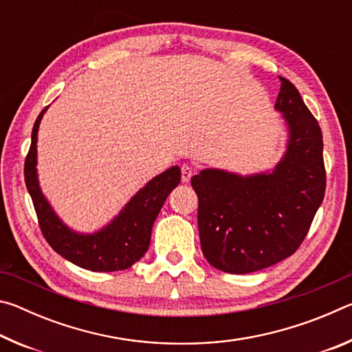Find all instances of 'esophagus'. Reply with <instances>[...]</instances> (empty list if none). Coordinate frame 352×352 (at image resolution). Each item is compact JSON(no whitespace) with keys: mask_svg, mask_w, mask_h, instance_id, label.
Wrapping results in <instances>:
<instances>
[{"mask_svg":"<svg viewBox=\"0 0 352 352\" xmlns=\"http://www.w3.org/2000/svg\"><path fill=\"white\" fill-rule=\"evenodd\" d=\"M194 172H195V169L192 168V166L183 164L182 166V182L183 183H188L190 180V177L194 175Z\"/></svg>","mask_w":352,"mask_h":352,"instance_id":"esophagus-1","label":"esophagus"}]
</instances>
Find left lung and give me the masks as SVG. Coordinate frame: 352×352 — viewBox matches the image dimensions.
Returning a JSON list of instances; mask_svg holds the SVG:
<instances>
[{
	"instance_id": "8db88e82",
	"label": "left lung",
	"mask_w": 352,
	"mask_h": 352,
	"mask_svg": "<svg viewBox=\"0 0 352 352\" xmlns=\"http://www.w3.org/2000/svg\"><path fill=\"white\" fill-rule=\"evenodd\" d=\"M279 80L275 109L287 122L289 142L276 168L248 177L205 169L190 180L199 197L201 252L226 273H253L294 254L324 197L318 121L294 83Z\"/></svg>"
}]
</instances>
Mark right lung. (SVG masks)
Returning <instances> with one entry per match:
<instances>
[{
    "mask_svg": "<svg viewBox=\"0 0 352 352\" xmlns=\"http://www.w3.org/2000/svg\"><path fill=\"white\" fill-rule=\"evenodd\" d=\"M47 109V107H46ZM46 109L41 110L34 124L32 141L25 162V182L37 212L38 225L46 242L54 252L73 264L91 272H118L132 267L147 252L152 226L170 190L180 183V169L172 166L152 178L122 211L93 234H80L69 230L52 211L37 178V132Z\"/></svg>",
    "mask_w": 352,
    "mask_h": 352,
    "instance_id": "1",
    "label": "right lung"
}]
</instances>
